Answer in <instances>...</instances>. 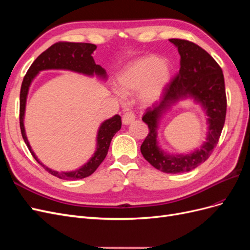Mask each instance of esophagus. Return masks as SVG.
Here are the masks:
<instances>
[{"mask_svg":"<svg viewBox=\"0 0 250 250\" xmlns=\"http://www.w3.org/2000/svg\"><path fill=\"white\" fill-rule=\"evenodd\" d=\"M134 120H135V116H134V113L131 112V111L125 112L123 118H122V121H123V124H124V125H129V124H131Z\"/></svg>","mask_w":250,"mask_h":250,"instance_id":"obj_1","label":"esophagus"}]
</instances>
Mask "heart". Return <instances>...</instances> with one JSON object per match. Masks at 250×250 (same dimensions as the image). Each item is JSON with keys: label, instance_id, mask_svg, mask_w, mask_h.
I'll return each mask as SVG.
<instances>
[{"label": "heart", "instance_id": "heart-1", "mask_svg": "<svg viewBox=\"0 0 250 250\" xmlns=\"http://www.w3.org/2000/svg\"><path fill=\"white\" fill-rule=\"evenodd\" d=\"M171 77V67L166 60L156 56H143L126 64L118 76L117 95L139 92L143 105L155 103L165 93Z\"/></svg>", "mask_w": 250, "mask_h": 250}]
</instances>
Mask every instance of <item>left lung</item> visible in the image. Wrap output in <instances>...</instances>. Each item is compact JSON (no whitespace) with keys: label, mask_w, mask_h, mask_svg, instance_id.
<instances>
[{"label":"left lung","mask_w":250,"mask_h":250,"mask_svg":"<svg viewBox=\"0 0 250 250\" xmlns=\"http://www.w3.org/2000/svg\"><path fill=\"white\" fill-rule=\"evenodd\" d=\"M178 50L180 70L160 104L148 108L143 121L149 133L141 146L145 160L165 173L188 172L206 162L220 138L226 116V95L221 67L207 51L185 40H169ZM192 99L199 104L207 117L206 142L188 155H171L158 142V128L163 116L179 101Z\"/></svg>","instance_id":"1"}]
</instances>
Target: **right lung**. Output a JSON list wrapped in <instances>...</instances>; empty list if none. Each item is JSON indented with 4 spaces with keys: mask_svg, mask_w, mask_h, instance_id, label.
Segmentation results:
<instances>
[{
    "mask_svg": "<svg viewBox=\"0 0 250 250\" xmlns=\"http://www.w3.org/2000/svg\"><path fill=\"white\" fill-rule=\"evenodd\" d=\"M97 49L96 44L85 43V42H57L53 44L48 50L42 52L37 57L34 62L29 67V70L24 77L21 87L20 94V126L22 139H24L28 149L33 155V157L39 162L42 167L46 169L52 175L65 180H76L85 178L97 170L100 164L104 161L106 156L110 142L120 129L122 125V120L119 115L113 116L105 120L99 126V129L96 137V149L92 157L76 170L73 171H62L58 172L52 170L46 165H43L34 153L32 147L27 139L25 130L24 120L26 111L27 97L29 88L31 86L33 80L42 71L47 70H64L71 71L78 74L85 75L88 77H98L102 80L107 79V74L103 67L99 64H96L92 56L94 51Z\"/></svg>",
    "mask_w": 250,
    "mask_h": 250,
    "instance_id": "add662e5",
    "label": "right lung"
}]
</instances>
